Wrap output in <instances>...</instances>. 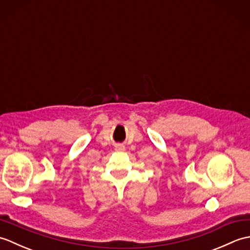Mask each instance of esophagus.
Instances as JSON below:
<instances>
[{
	"instance_id": "obj_1",
	"label": "esophagus",
	"mask_w": 250,
	"mask_h": 250,
	"mask_svg": "<svg viewBox=\"0 0 250 250\" xmlns=\"http://www.w3.org/2000/svg\"><path fill=\"white\" fill-rule=\"evenodd\" d=\"M115 150L116 151H120V152L121 151H125V147L124 145H120V144L119 145H116L115 146Z\"/></svg>"
}]
</instances>
